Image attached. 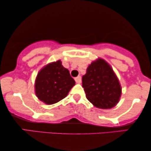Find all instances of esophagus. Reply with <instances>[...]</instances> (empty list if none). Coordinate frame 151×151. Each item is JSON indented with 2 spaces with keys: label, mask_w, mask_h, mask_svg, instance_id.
<instances>
[{
  "label": "esophagus",
  "mask_w": 151,
  "mask_h": 151,
  "mask_svg": "<svg viewBox=\"0 0 151 151\" xmlns=\"http://www.w3.org/2000/svg\"><path fill=\"white\" fill-rule=\"evenodd\" d=\"M74 80H75L76 83H80L81 82V76H78V77H77L75 78V79H74Z\"/></svg>",
  "instance_id": "esophagus-1"
}]
</instances>
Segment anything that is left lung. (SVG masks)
<instances>
[{"label": "left lung", "mask_w": 151, "mask_h": 151, "mask_svg": "<svg viewBox=\"0 0 151 151\" xmlns=\"http://www.w3.org/2000/svg\"><path fill=\"white\" fill-rule=\"evenodd\" d=\"M82 87L86 98L100 109H111L116 105L121 95V87L109 65L98 59L88 67L82 77Z\"/></svg>", "instance_id": "1"}]
</instances>
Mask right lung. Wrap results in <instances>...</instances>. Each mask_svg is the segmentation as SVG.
Listing matches in <instances>:
<instances>
[{
    "label": "right lung",
    "instance_id": "1",
    "mask_svg": "<svg viewBox=\"0 0 151 151\" xmlns=\"http://www.w3.org/2000/svg\"><path fill=\"white\" fill-rule=\"evenodd\" d=\"M74 85L75 81L69 70L58 60L48 64L39 72L35 80V93L39 100L53 104L65 98Z\"/></svg>",
    "mask_w": 151,
    "mask_h": 151
}]
</instances>
